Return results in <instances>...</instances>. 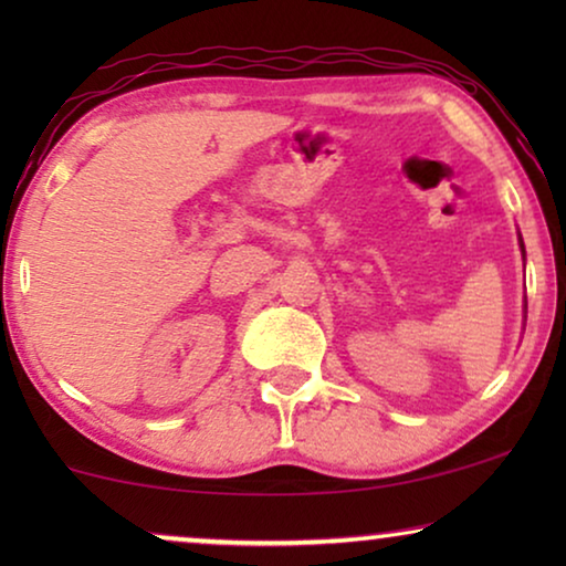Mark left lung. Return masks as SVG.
<instances>
[{
  "instance_id": "1",
  "label": "left lung",
  "mask_w": 566,
  "mask_h": 566,
  "mask_svg": "<svg viewBox=\"0 0 566 566\" xmlns=\"http://www.w3.org/2000/svg\"><path fill=\"white\" fill-rule=\"evenodd\" d=\"M521 250H523V239H521ZM523 254H525V250H523Z\"/></svg>"
}]
</instances>
